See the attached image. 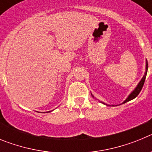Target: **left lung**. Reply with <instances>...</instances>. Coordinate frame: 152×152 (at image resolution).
Returning a JSON list of instances; mask_svg holds the SVG:
<instances>
[{
  "mask_svg": "<svg viewBox=\"0 0 152 152\" xmlns=\"http://www.w3.org/2000/svg\"><path fill=\"white\" fill-rule=\"evenodd\" d=\"M148 67V62H146V71H145V73L144 76H143V77H142V80H140V82L139 83L138 86H137L136 88H135V89L134 90L133 92H132L131 94H130L129 96H128V98H127V99H126V100H125L124 102H123V103H126V102H128V101H129V100H132V99L135 98L137 96H138V95H139V93H140V91H142V87H143V85H144L146 75H147Z\"/></svg>",
  "mask_w": 152,
  "mask_h": 152,
  "instance_id": "obj_1",
  "label": "left lung"
}]
</instances>
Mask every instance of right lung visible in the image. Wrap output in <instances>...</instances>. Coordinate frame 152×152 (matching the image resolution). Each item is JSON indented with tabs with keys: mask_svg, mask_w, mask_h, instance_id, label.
<instances>
[{
	"mask_svg": "<svg viewBox=\"0 0 152 152\" xmlns=\"http://www.w3.org/2000/svg\"><path fill=\"white\" fill-rule=\"evenodd\" d=\"M49 112H50V111H49Z\"/></svg>",
	"mask_w": 152,
	"mask_h": 152,
	"instance_id": "add662e5",
	"label": "right lung"
}]
</instances>
